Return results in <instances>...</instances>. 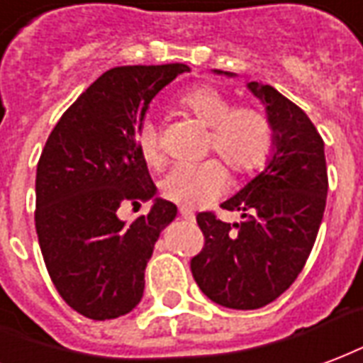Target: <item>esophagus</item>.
I'll list each match as a JSON object with an SVG mask.
<instances>
[{
	"instance_id": "34e87169",
	"label": "esophagus",
	"mask_w": 363,
	"mask_h": 363,
	"mask_svg": "<svg viewBox=\"0 0 363 363\" xmlns=\"http://www.w3.org/2000/svg\"><path fill=\"white\" fill-rule=\"evenodd\" d=\"M179 216L185 218V220H193V218H195V214H193L191 211H187V208H179Z\"/></svg>"
}]
</instances>
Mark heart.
Segmentation results:
<instances>
[{"label": "heart", "mask_w": 363, "mask_h": 363, "mask_svg": "<svg viewBox=\"0 0 363 363\" xmlns=\"http://www.w3.org/2000/svg\"><path fill=\"white\" fill-rule=\"evenodd\" d=\"M179 106L208 131V150L216 152L238 176L261 170L274 145L272 125L265 113L251 106H234L226 94L211 84H201L179 96ZM137 150L152 168L164 162L160 131L155 121L145 120L135 135ZM228 185V172L218 160L176 164L164 176L160 189L166 199L182 207H205L218 199Z\"/></svg>", "instance_id": "b5f03b06"}]
</instances>
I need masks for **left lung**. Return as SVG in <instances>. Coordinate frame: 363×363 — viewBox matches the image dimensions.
Segmentation results:
<instances>
[{
	"label": "left lung",
	"instance_id": "1",
	"mask_svg": "<svg viewBox=\"0 0 363 363\" xmlns=\"http://www.w3.org/2000/svg\"><path fill=\"white\" fill-rule=\"evenodd\" d=\"M234 77L228 71H214ZM265 104L274 145L265 170L220 207L242 220L197 214L205 247L191 259L201 292L230 309H259L298 279L321 226L327 203L325 145L306 112L271 84H247Z\"/></svg>",
	"mask_w": 363,
	"mask_h": 363
}]
</instances>
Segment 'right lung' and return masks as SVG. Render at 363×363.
Returning <instances> with one entry per match:
<instances>
[{
	"mask_svg": "<svg viewBox=\"0 0 363 363\" xmlns=\"http://www.w3.org/2000/svg\"><path fill=\"white\" fill-rule=\"evenodd\" d=\"M189 67L125 65L98 77L65 110L36 168V234L65 303L104 321L141 301L155 243L178 207L156 197L149 214L121 220V205L156 195L135 135L152 98Z\"/></svg>",
	"mask_w": 363,
	"mask_h": 363,
	"instance_id": "1",
	"label": "right lung"
}]
</instances>
